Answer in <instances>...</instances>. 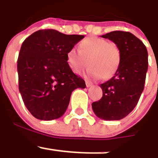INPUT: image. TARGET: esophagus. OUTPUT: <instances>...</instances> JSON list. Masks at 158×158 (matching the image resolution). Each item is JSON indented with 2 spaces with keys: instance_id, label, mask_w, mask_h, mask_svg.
<instances>
[{
  "instance_id": "34e87169",
  "label": "esophagus",
  "mask_w": 158,
  "mask_h": 158,
  "mask_svg": "<svg viewBox=\"0 0 158 158\" xmlns=\"http://www.w3.org/2000/svg\"><path fill=\"white\" fill-rule=\"evenodd\" d=\"M86 85L87 87H90V86H93V83L90 82H88V81H86Z\"/></svg>"
}]
</instances>
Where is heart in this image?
<instances>
[{"label":"heart","instance_id":"heart-1","mask_svg":"<svg viewBox=\"0 0 158 158\" xmlns=\"http://www.w3.org/2000/svg\"><path fill=\"white\" fill-rule=\"evenodd\" d=\"M88 64L85 72L89 79H109L117 72L121 53L117 45L104 38L89 37L81 41L79 50L72 48L67 52V62L70 69L79 73Z\"/></svg>","mask_w":158,"mask_h":158}]
</instances>
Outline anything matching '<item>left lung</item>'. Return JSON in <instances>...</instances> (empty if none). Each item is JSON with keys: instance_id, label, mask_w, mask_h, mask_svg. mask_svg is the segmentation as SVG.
Instances as JSON below:
<instances>
[{"instance_id": "obj_1", "label": "left lung", "mask_w": 158, "mask_h": 158, "mask_svg": "<svg viewBox=\"0 0 158 158\" xmlns=\"http://www.w3.org/2000/svg\"><path fill=\"white\" fill-rule=\"evenodd\" d=\"M102 37L119 47L121 60L114 76L100 85L102 98L92 103V109L100 119L120 120L135 109L143 93L148 52L143 42L130 32L112 31Z\"/></svg>"}]
</instances>
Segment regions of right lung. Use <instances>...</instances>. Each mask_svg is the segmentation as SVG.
<instances>
[{"mask_svg":"<svg viewBox=\"0 0 158 158\" xmlns=\"http://www.w3.org/2000/svg\"><path fill=\"white\" fill-rule=\"evenodd\" d=\"M83 38L45 29L23 42L17 60L19 89L27 109L38 120L63 116L72 91L86 87L67 62V52Z\"/></svg>","mask_w":158,"mask_h":158,"instance_id":"obj_1","label":"right lung"}]
</instances>
